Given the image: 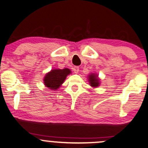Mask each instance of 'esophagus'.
Listing matches in <instances>:
<instances>
[{
	"instance_id": "obj_1",
	"label": "esophagus",
	"mask_w": 148,
	"mask_h": 148,
	"mask_svg": "<svg viewBox=\"0 0 148 148\" xmlns=\"http://www.w3.org/2000/svg\"><path fill=\"white\" fill-rule=\"evenodd\" d=\"M72 70H73V71H74L75 74H77V73H78V72H79V68H78V66H74V67H73Z\"/></svg>"
}]
</instances>
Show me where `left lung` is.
Masks as SVG:
<instances>
[{"mask_svg": "<svg viewBox=\"0 0 148 148\" xmlns=\"http://www.w3.org/2000/svg\"><path fill=\"white\" fill-rule=\"evenodd\" d=\"M88 81L89 85L93 88H97L100 85V79L98 77V74L96 73H91L88 75Z\"/></svg>", "mask_w": 148, "mask_h": 148, "instance_id": "8db88e82", "label": "left lung"}]
</instances>
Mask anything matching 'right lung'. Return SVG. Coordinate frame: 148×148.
I'll return each mask as SVG.
<instances>
[{
    "mask_svg": "<svg viewBox=\"0 0 148 148\" xmlns=\"http://www.w3.org/2000/svg\"><path fill=\"white\" fill-rule=\"evenodd\" d=\"M72 73L68 68L53 69L46 73L44 78V84L51 90H57L64 83L67 76Z\"/></svg>",
    "mask_w": 148,
    "mask_h": 148,
    "instance_id": "1",
    "label": "right lung"
}]
</instances>
